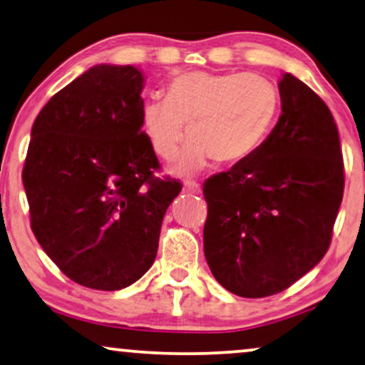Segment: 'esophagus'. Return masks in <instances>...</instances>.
Masks as SVG:
<instances>
[{"label":"esophagus","mask_w":365,"mask_h":365,"mask_svg":"<svg viewBox=\"0 0 365 365\" xmlns=\"http://www.w3.org/2000/svg\"><path fill=\"white\" fill-rule=\"evenodd\" d=\"M183 192L192 193V195H200V193H202V187H200V185L195 183V182H188V183L183 185Z\"/></svg>","instance_id":"obj_1"}]
</instances>
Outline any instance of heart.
I'll return each instance as SVG.
<instances>
[{
  "label": "heart",
  "instance_id": "obj_1",
  "mask_svg": "<svg viewBox=\"0 0 365 365\" xmlns=\"http://www.w3.org/2000/svg\"><path fill=\"white\" fill-rule=\"evenodd\" d=\"M279 96L258 74L187 73L178 76L168 97L143 106L142 127L152 150L162 160L175 162L188 138L177 173L220 165L235 167L263 145L278 114Z\"/></svg>",
  "mask_w": 365,
  "mask_h": 365
}]
</instances>
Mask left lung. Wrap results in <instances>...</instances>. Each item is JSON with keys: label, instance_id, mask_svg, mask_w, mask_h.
<instances>
[{"label": "left lung", "instance_id": "1", "mask_svg": "<svg viewBox=\"0 0 365 365\" xmlns=\"http://www.w3.org/2000/svg\"><path fill=\"white\" fill-rule=\"evenodd\" d=\"M281 115L253 157L203 187L205 258L241 297L278 294L322 259L342 202L344 162L326 102L286 73Z\"/></svg>", "mask_w": 365, "mask_h": 365}]
</instances>
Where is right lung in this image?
Wrapping results in <instances>:
<instances>
[{
    "instance_id": "right-lung-1",
    "label": "right lung",
    "mask_w": 365,
    "mask_h": 365,
    "mask_svg": "<svg viewBox=\"0 0 365 365\" xmlns=\"http://www.w3.org/2000/svg\"><path fill=\"white\" fill-rule=\"evenodd\" d=\"M142 89L133 66H94L51 97L31 129V230L91 289H122L150 269L163 215L182 190L153 177L160 163L142 130Z\"/></svg>"
}]
</instances>
